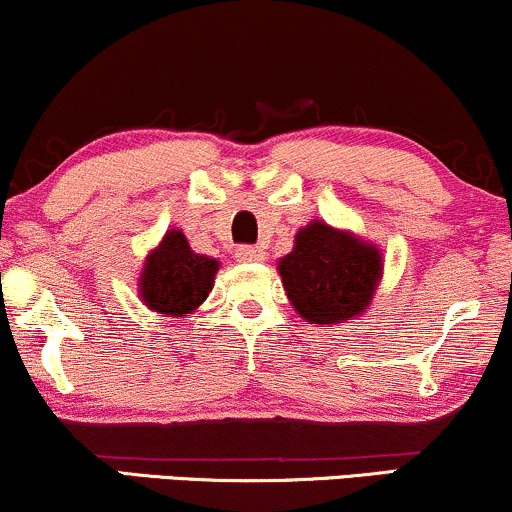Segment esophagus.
I'll return each mask as SVG.
<instances>
[{
	"mask_svg": "<svg viewBox=\"0 0 512 512\" xmlns=\"http://www.w3.org/2000/svg\"><path fill=\"white\" fill-rule=\"evenodd\" d=\"M238 262H262L264 260V250L257 248V245H240L236 250Z\"/></svg>",
	"mask_w": 512,
	"mask_h": 512,
	"instance_id": "34e87169",
	"label": "esophagus"
}]
</instances>
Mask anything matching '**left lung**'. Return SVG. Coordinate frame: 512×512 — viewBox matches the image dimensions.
<instances>
[{
    "instance_id": "1",
    "label": "left lung",
    "mask_w": 512,
    "mask_h": 512,
    "mask_svg": "<svg viewBox=\"0 0 512 512\" xmlns=\"http://www.w3.org/2000/svg\"><path fill=\"white\" fill-rule=\"evenodd\" d=\"M276 269L296 313L322 327L366 313L383 276V257L354 233L310 221Z\"/></svg>"
}]
</instances>
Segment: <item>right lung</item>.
Masks as SVG:
<instances>
[{"instance_id": "add662e5", "label": "right lung", "mask_w": 512, "mask_h": 512, "mask_svg": "<svg viewBox=\"0 0 512 512\" xmlns=\"http://www.w3.org/2000/svg\"><path fill=\"white\" fill-rule=\"evenodd\" d=\"M216 272L219 260L197 255L185 233L170 228L158 248L146 257L139 276V298L163 317H185L207 301Z\"/></svg>"}]
</instances>
